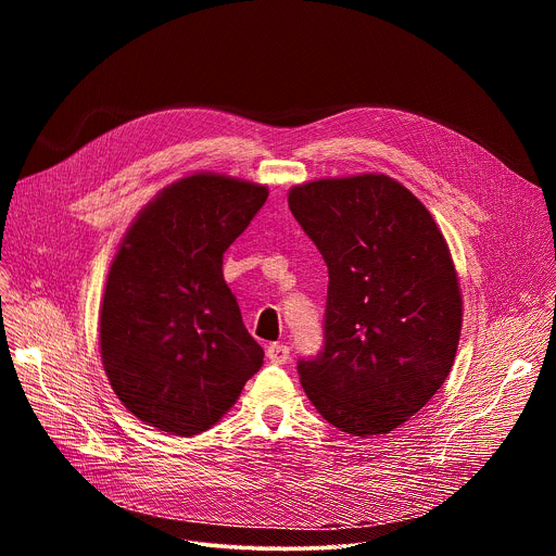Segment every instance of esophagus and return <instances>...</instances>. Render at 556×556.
I'll return each instance as SVG.
<instances>
[{"label":"esophagus","instance_id":"1","mask_svg":"<svg viewBox=\"0 0 556 556\" xmlns=\"http://www.w3.org/2000/svg\"><path fill=\"white\" fill-rule=\"evenodd\" d=\"M266 356H268L270 363L283 365V363H288V358H290V348L283 345V343H270V345L266 348Z\"/></svg>","mask_w":556,"mask_h":556}]
</instances>
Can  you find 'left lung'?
I'll use <instances>...</instances> for the list:
<instances>
[{
	"instance_id": "1",
	"label": "left lung",
	"mask_w": 556,
	"mask_h": 556,
	"mask_svg": "<svg viewBox=\"0 0 556 556\" xmlns=\"http://www.w3.org/2000/svg\"><path fill=\"white\" fill-rule=\"evenodd\" d=\"M288 206L330 277L324 348L296 363L305 395L345 433L399 429L457 352L462 294L444 237L409 189L376 174L292 187Z\"/></svg>"
}]
</instances>
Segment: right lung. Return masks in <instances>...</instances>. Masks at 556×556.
Masks as SVG:
<instances>
[{
  "instance_id": "add662e5",
  "label": "right lung",
  "mask_w": 556,
  "mask_h": 556,
  "mask_svg": "<svg viewBox=\"0 0 556 556\" xmlns=\"http://www.w3.org/2000/svg\"><path fill=\"white\" fill-rule=\"evenodd\" d=\"M262 185L193 174L123 237L101 307V358L118 401L174 435L211 429L262 367L222 255L264 206Z\"/></svg>"
}]
</instances>
